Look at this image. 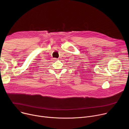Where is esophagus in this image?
Returning a JSON list of instances; mask_svg holds the SVG:
<instances>
[{
	"label": "esophagus",
	"mask_w": 129,
	"mask_h": 129,
	"mask_svg": "<svg viewBox=\"0 0 129 129\" xmlns=\"http://www.w3.org/2000/svg\"><path fill=\"white\" fill-rule=\"evenodd\" d=\"M54 60H57V58H54Z\"/></svg>",
	"instance_id": "esophagus-1"
}]
</instances>
